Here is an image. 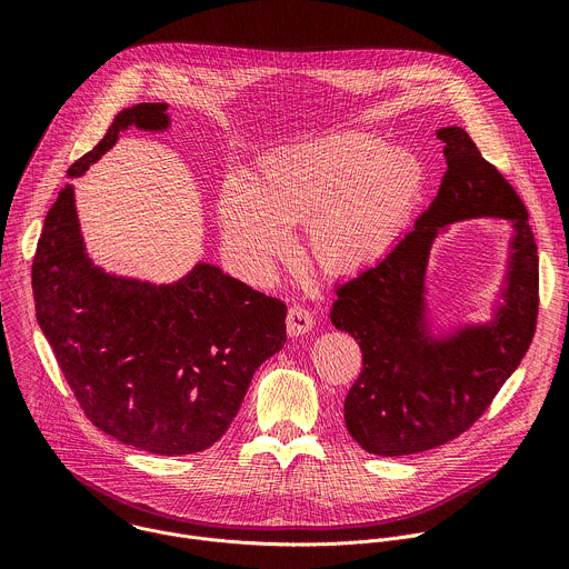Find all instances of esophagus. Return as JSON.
Wrapping results in <instances>:
<instances>
[{
	"label": "esophagus",
	"mask_w": 569,
	"mask_h": 569,
	"mask_svg": "<svg viewBox=\"0 0 569 569\" xmlns=\"http://www.w3.org/2000/svg\"><path fill=\"white\" fill-rule=\"evenodd\" d=\"M315 327V317L310 315V310L301 308V306H290L288 308V319H286V329L290 338L303 336Z\"/></svg>",
	"instance_id": "1"
}]
</instances>
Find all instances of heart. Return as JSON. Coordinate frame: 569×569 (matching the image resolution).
Returning <instances> with one entry per match:
<instances>
[{"instance_id":"obj_1","label":"heart","mask_w":569,"mask_h":569,"mask_svg":"<svg viewBox=\"0 0 569 569\" xmlns=\"http://www.w3.org/2000/svg\"><path fill=\"white\" fill-rule=\"evenodd\" d=\"M423 187L421 161L362 132H342L268 159L259 187L231 176L218 198L224 246L248 277H263L306 224L312 259L349 274L380 259Z\"/></svg>"}]
</instances>
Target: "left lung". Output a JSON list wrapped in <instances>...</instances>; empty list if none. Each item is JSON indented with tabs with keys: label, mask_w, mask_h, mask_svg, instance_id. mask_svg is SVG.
<instances>
[{
	"label": "left lung",
	"mask_w": 569,
	"mask_h": 569,
	"mask_svg": "<svg viewBox=\"0 0 569 569\" xmlns=\"http://www.w3.org/2000/svg\"><path fill=\"white\" fill-rule=\"evenodd\" d=\"M446 173L439 193L376 266L336 288L331 321L356 338L362 371L345 398L349 435L373 455L432 450L463 435L525 358L538 317V248L529 211L466 130L437 132ZM515 220L506 306L483 328L435 341L425 329V266L431 240L455 219Z\"/></svg>",
	"instance_id": "left-lung-1"
}]
</instances>
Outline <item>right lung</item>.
Wrapping results in <instances>:
<instances>
[{
  "mask_svg": "<svg viewBox=\"0 0 569 569\" xmlns=\"http://www.w3.org/2000/svg\"><path fill=\"white\" fill-rule=\"evenodd\" d=\"M164 130L167 103L121 110L67 171L78 178L121 130ZM36 317L80 410L108 437L154 455L213 446L254 371L286 345V303L198 263L173 286L94 268L80 238L73 189L51 204L31 270Z\"/></svg>",
  "mask_w": 569,
  "mask_h": 569,
  "instance_id": "1",
  "label": "right lung"
}]
</instances>
